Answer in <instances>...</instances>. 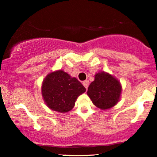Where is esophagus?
<instances>
[{
	"label": "esophagus",
	"instance_id": "1",
	"mask_svg": "<svg viewBox=\"0 0 157 157\" xmlns=\"http://www.w3.org/2000/svg\"><path fill=\"white\" fill-rule=\"evenodd\" d=\"M82 85L85 86V88H86V89H88V87H89V80H85L82 82Z\"/></svg>",
	"mask_w": 157,
	"mask_h": 157
}]
</instances>
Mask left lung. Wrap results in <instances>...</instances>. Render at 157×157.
<instances>
[{
	"mask_svg": "<svg viewBox=\"0 0 157 157\" xmlns=\"http://www.w3.org/2000/svg\"><path fill=\"white\" fill-rule=\"evenodd\" d=\"M122 93L120 82L112 75L100 71L94 75V80L88 89L87 94L98 109L107 110L120 101Z\"/></svg>",
	"mask_w": 157,
	"mask_h": 157,
	"instance_id": "8db88e82",
	"label": "left lung"
}]
</instances>
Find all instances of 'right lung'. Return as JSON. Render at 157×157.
I'll return each mask as SVG.
<instances>
[{
    "instance_id": "1",
    "label": "right lung",
    "mask_w": 157,
    "mask_h": 157,
    "mask_svg": "<svg viewBox=\"0 0 157 157\" xmlns=\"http://www.w3.org/2000/svg\"><path fill=\"white\" fill-rule=\"evenodd\" d=\"M86 91L80 81L62 69L48 74L41 86V93L46 105L60 113L71 111L77 97Z\"/></svg>"
}]
</instances>
